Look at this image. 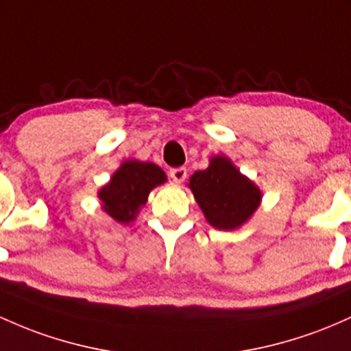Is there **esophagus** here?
Here are the masks:
<instances>
[{
    "mask_svg": "<svg viewBox=\"0 0 351 351\" xmlns=\"http://www.w3.org/2000/svg\"><path fill=\"white\" fill-rule=\"evenodd\" d=\"M169 176H171V180L175 183H182L184 182V178H186V168L180 167V168L169 169Z\"/></svg>",
    "mask_w": 351,
    "mask_h": 351,
    "instance_id": "1",
    "label": "esophagus"
}]
</instances>
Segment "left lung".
Masks as SVG:
<instances>
[{"label":"left lung","mask_w":351,"mask_h":351,"mask_svg":"<svg viewBox=\"0 0 351 351\" xmlns=\"http://www.w3.org/2000/svg\"><path fill=\"white\" fill-rule=\"evenodd\" d=\"M206 221L221 232L243 226L261 205L260 186L225 155L210 158L206 169L195 171L186 184Z\"/></svg>","instance_id":"obj_1"}]
</instances>
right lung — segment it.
I'll list each match as a JSON object with an SVG mask.
<instances>
[{
    "mask_svg": "<svg viewBox=\"0 0 351 351\" xmlns=\"http://www.w3.org/2000/svg\"><path fill=\"white\" fill-rule=\"evenodd\" d=\"M167 182V173L152 161L125 160L98 190L101 210L114 221L128 225L136 219L152 190Z\"/></svg>",
    "mask_w": 351,
    "mask_h": 351,
    "instance_id": "right-lung-1",
    "label": "right lung"
}]
</instances>
